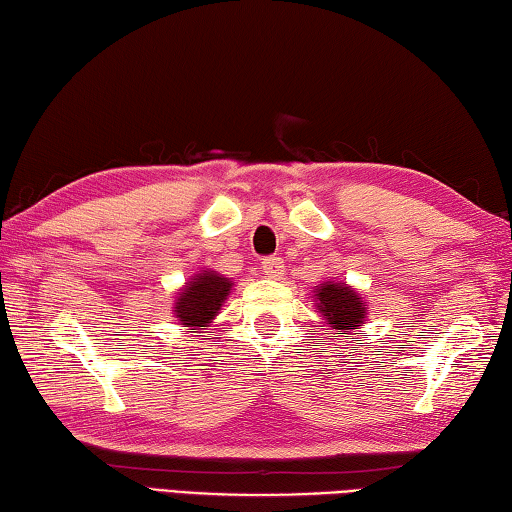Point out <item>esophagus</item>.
Returning a JSON list of instances; mask_svg holds the SVG:
<instances>
[{"label": "esophagus", "instance_id": "esophagus-1", "mask_svg": "<svg viewBox=\"0 0 512 512\" xmlns=\"http://www.w3.org/2000/svg\"><path fill=\"white\" fill-rule=\"evenodd\" d=\"M261 267H263V272H265L267 276H270V279H281L283 272H285L283 261H281V258H276V256H267V258H263Z\"/></svg>", "mask_w": 512, "mask_h": 512}]
</instances>
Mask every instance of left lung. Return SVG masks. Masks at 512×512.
<instances>
[{"instance_id":"1","label":"left lung","mask_w":512,"mask_h":512,"mask_svg":"<svg viewBox=\"0 0 512 512\" xmlns=\"http://www.w3.org/2000/svg\"><path fill=\"white\" fill-rule=\"evenodd\" d=\"M317 310L324 315L335 335H353L355 328L364 324V299L351 285L326 281L317 285Z\"/></svg>"}]
</instances>
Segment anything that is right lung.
Here are the masks:
<instances>
[{
  "label": "right lung",
  "instance_id": "right-lung-1",
  "mask_svg": "<svg viewBox=\"0 0 512 512\" xmlns=\"http://www.w3.org/2000/svg\"><path fill=\"white\" fill-rule=\"evenodd\" d=\"M231 281L222 274L202 270L188 281L175 299V317L191 333L209 326L231 292Z\"/></svg>",
  "mask_w": 512,
  "mask_h": 512
}]
</instances>
